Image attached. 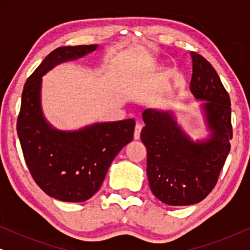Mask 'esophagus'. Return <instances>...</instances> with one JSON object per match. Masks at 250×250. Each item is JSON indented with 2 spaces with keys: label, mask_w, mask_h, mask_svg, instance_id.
Listing matches in <instances>:
<instances>
[{
  "label": "esophagus",
  "mask_w": 250,
  "mask_h": 250,
  "mask_svg": "<svg viewBox=\"0 0 250 250\" xmlns=\"http://www.w3.org/2000/svg\"><path fill=\"white\" fill-rule=\"evenodd\" d=\"M141 129H142V125L141 124H136L135 125L134 140H139L140 139V134H141Z\"/></svg>",
  "instance_id": "1"
}]
</instances>
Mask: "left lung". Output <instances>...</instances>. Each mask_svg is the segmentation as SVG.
<instances>
[{
  "label": "left lung",
  "instance_id": "obj_1",
  "mask_svg": "<svg viewBox=\"0 0 250 250\" xmlns=\"http://www.w3.org/2000/svg\"><path fill=\"white\" fill-rule=\"evenodd\" d=\"M190 91L201 101L209 135L193 141L172 110L146 109L141 140L146 148V174L155 197L170 206L204 200L216 186L230 152L231 101L213 66L191 52Z\"/></svg>",
  "mask_w": 250,
  "mask_h": 250
}]
</instances>
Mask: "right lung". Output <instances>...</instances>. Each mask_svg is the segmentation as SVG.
<instances>
[{"instance_id": "right-lung-1", "label": "right lung", "mask_w": 250, "mask_h": 250, "mask_svg": "<svg viewBox=\"0 0 250 250\" xmlns=\"http://www.w3.org/2000/svg\"><path fill=\"white\" fill-rule=\"evenodd\" d=\"M97 49V44L58 47L28 77L21 95L17 133L27 167L47 196L68 203L90 199L100 189L112 160L134 134V119L60 131L44 117L42 76L57 64L80 59Z\"/></svg>"}]
</instances>
